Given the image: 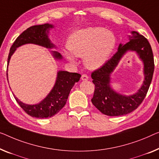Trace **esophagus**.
<instances>
[{
  "mask_svg": "<svg viewBox=\"0 0 159 159\" xmlns=\"http://www.w3.org/2000/svg\"><path fill=\"white\" fill-rule=\"evenodd\" d=\"M89 79V76L86 74H83L81 75V80H87Z\"/></svg>",
  "mask_w": 159,
  "mask_h": 159,
  "instance_id": "esophagus-1",
  "label": "esophagus"
}]
</instances>
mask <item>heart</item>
<instances>
[{"instance_id": "b5f03b06", "label": "heart", "mask_w": 159, "mask_h": 159, "mask_svg": "<svg viewBox=\"0 0 159 159\" xmlns=\"http://www.w3.org/2000/svg\"><path fill=\"white\" fill-rule=\"evenodd\" d=\"M116 44L115 35L103 28L91 27L76 30L68 39V51L63 55L71 62L75 57H83L85 66L89 69H98L104 65Z\"/></svg>"}]
</instances>
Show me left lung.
<instances>
[{
	"label": "left lung",
	"mask_w": 159,
	"mask_h": 159,
	"mask_svg": "<svg viewBox=\"0 0 159 159\" xmlns=\"http://www.w3.org/2000/svg\"><path fill=\"white\" fill-rule=\"evenodd\" d=\"M129 41L118 46V51L100 68L91 73L95 85L91 102L97 109L109 116L128 114L136 109L145 98L152 80L154 71V60L151 45L143 35L132 31ZM128 50L136 51L144 63V80L140 89L131 96L118 94L110 86V74L122 56Z\"/></svg>",
	"instance_id": "1"
}]
</instances>
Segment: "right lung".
Masks as SVG:
<instances>
[{"label": "right lung", "instance_id": "add662e5", "mask_svg": "<svg viewBox=\"0 0 159 159\" xmlns=\"http://www.w3.org/2000/svg\"><path fill=\"white\" fill-rule=\"evenodd\" d=\"M53 25L48 23L43 25H34L27 28L16 39L12 45L8 54V66L11 57L16 48L19 46L27 43H34L47 48H53L55 47L48 39L50 28ZM56 59H61L62 56L57 51H52ZM8 66H7V79H8ZM81 75L77 73H69L64 70L58 72L56 84L51 91L41 102L35 105L23 103L15 97L19 106L23 108L27 114L30 116L38 118H46L53 116L58 113L66 105L68 95L75 83L78 82Z\"/></svg>", "mask_w": 159, "mask_h": 159}]
</instances>
